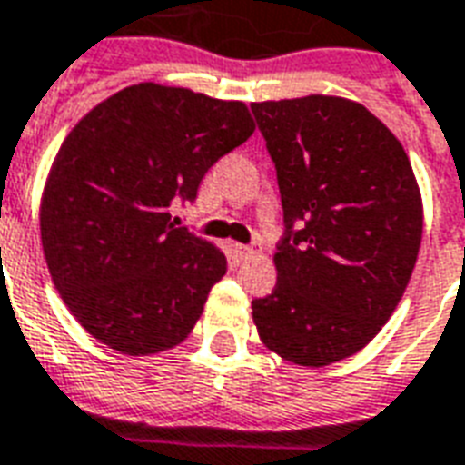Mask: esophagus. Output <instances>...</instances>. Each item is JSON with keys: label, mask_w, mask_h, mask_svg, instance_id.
<instances>
[{"label": "esophagus", "mask_w": 465, "mask_h": 465, "mask_svg": "<svg viewBox=\"0 0 465 465\" xmlns=\"http://www.w3.org/2000/svg\"><path fill=\"white\" fill-rule=\"evenodd\" d=\"M236 248H239L241 258H253L258 253V248H253V246H236Z\"/></svg>", "instance_id": "34e87169"}]
</instances>
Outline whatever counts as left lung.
Returning <instances> with one entry per match:
<instances>
[{
    "mask_svg": "<svg viewBox=\"0 0 465 465\" xmlns=\"http://www.w3.org/2000/svg\"><path fill=\"white\" fill-rule=\"evenodd\" d=\"M278 170L285 233L278 282L253 300L261 341L322 368L359 353L405 295L421 243V194L405 148L359 102H253Z\"/></svg>",
    "mask_w": 465,
    "mask_h": 465,
    "instance_id": "left-lung-1",
    "label": "left lung"
}]
</instances>
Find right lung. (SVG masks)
I'll list each match as a JSON object with an SVG mask.
<instances>
[{
	"instance_id": "obj_1",
	"label": "right lung",
	"mask_w": 465,
	"mask_h": 465,
	"mask_svg": "<svg viewBox=\"0 0 465 465\" xmlns=\"http://www.w3.org/2000/svg\"><path fill=\"white\" fill-rule=\"evenodd\" d=\"M253 129L243 102L138 83L67 134L41 197V243L87 334L126 356L185 341L226 256L175 226L170 207L193 202L204 173Z\"/></svg>"
}]
</instances>
